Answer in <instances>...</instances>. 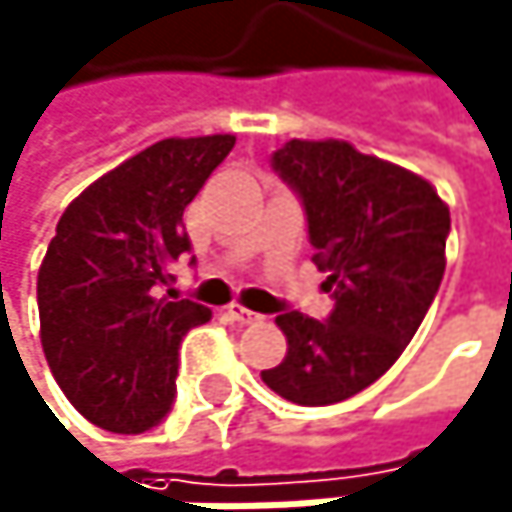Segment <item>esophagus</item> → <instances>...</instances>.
I'll return each mask as SVG.
<instances>
[{"instance_id": "34e87169", "label": "esophagus", "mask_w": 512, "mask_h": 512, "mask_svg": "<svg viewBox=\"0 0 512 512\" xmlns=\"http://www.w3.org/2000/svg\"><path fill=\"white\" fill-rule=\"evenodd\" d=\"M227 318L236 321V324H258V321H261L258 312H251V309H245V306H239V303H230V306H227Z\"/></svg>"}]
</instances>
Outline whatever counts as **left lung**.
I'll return each mask as SVG.
<instances>
[{
	"label": "left lung",
	"mask_w": 512,
	"mask_h": 512,
	"mask_svg": "<svg viewBox=\"0 0 512 512\" xmlns=\"http://www.w3.org/2000/svg\"><path fill=\"white\" fill-rule=\"evenodd\" d=\"M273 169L303 203L334 312L324 321L282 312L288 352L261 379L300 407L340 404L419 331L446 270L449 209L422 175L337 139H291Z\"/></svg>",
	"instance_id": "left-lung-1"
}]
</instances>
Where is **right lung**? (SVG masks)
<instances>
[{"label":"right lung","mask_w":512,"mask_h":512,"mask_svg":"<svg viewBox=\"0 0 512 512\" xmlns=\"http://www.w3.org/2000/svg\"><path fill=\"white\" fill-rule=\"evenodd\" d=\"M236 136L163 139L69 203L39 270L48 367L93 425L142 434L172 410L178 346L212 309L160 297L191 251L181 224Z\"/></svg>","instance_id":"1"}]
</instances>
